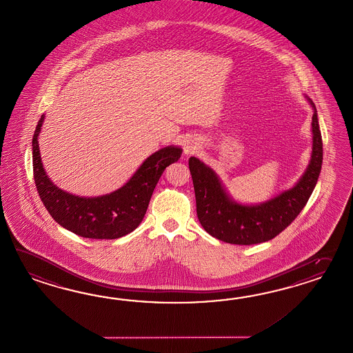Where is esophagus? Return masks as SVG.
Masks as SVG:
<instances>
[{"instance_id":"34e87169","label":"esophagus","mask_w":353,"mask_h":353,"mask_svg":"<svg viewBox=\"0 0 353 353\" xmlns=\"http://www.w3.org/2000/svg\"><path fill=\"white\" fill-rule=\"evenodd\" d=\"M197 143L196 142H193V141H190V142H187L185 145H184V152L187 154H194V152H197Z\"/></svg>"}]
</instances>
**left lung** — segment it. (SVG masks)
<instances>
[{
    "label": "left lung",
    "mask_w": 353,
    "mask_h": 353,
    "mask_svg": "<svg viewBox=\"0 0 353 353\" xmlns=\"http://www.w3.org/2000/svg\"><path fill=\"white\" fill-rule=\"evenodd\" d=\"M306 99L314 110L311 159L299 181L278 196L259 205L239 203L229 196L216 172L197 157H190L197 216L208 234L226 243L242 245L268 242L290 225L306 206L323 165V139L316 108L307 96Z\"/></svg>",
    "instance_id": "8db88e82"
}]
</instances>
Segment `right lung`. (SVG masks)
I'll list each match as a JSON object with an SVG mask.
<instances>
[{
    "label": "right lung",
    "instance_id": "1",
    "mask_svg": "<svg viewBox=\"0 0 353 353\" xmlns=\"http://www.w3.org/2000/svg\"><path fill=\"white\" fill-rule=\"evenodd\" d=\"M43 121L45 115L39 119L32 141L37 190L54 221L84 238L117 239L133 232L145 217L163 170L181 159V147H163L148 156L119 190L97 197H79L56 187L46 174L38 145Z\"/></svg>",
    "mask_w": 353,
    "mask_h": 353
}]
</instances>
